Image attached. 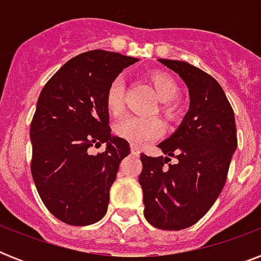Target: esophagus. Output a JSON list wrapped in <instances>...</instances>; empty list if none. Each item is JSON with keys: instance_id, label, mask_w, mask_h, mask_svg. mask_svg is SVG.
Segmentation results:
<instances>
[{"instance_id": "34e87169", "label": "esophagus", "mask_w": 261, "mask_h": 261, "mask_svg": "<svg viewBox=\"0 0 261 261\" xmlns=\"http://www.w3.org/2000/svg\"><path fill=\"white\" fill-rule=\"evenodd\" d=\"M139 153H141V149L137 145H131V154L139 155Z\"/></svg>"}]
</instances>
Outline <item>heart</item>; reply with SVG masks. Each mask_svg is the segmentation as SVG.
I'll list each match as a JSON object with an SVG mask.
<instances>
[{
    "mask_svg": "<svg viewBox=\"0 0 261 261\" xmlns=\"http://www.w3.org/2000/svg\"><path fill=\"white\" fill-rule=\"evenodd\" d=\"M150 83L154 88L155 96L160 101L164 102L163 111L167 115H173L176 107L172 101L177 97L178 87L172 77L164 73H155L150 77ZM107 110L111 115L119 116L124 107V81L116 79L111 84L106 96ZM161 123L154 118H141V116H126L119 120L114 127L115 134L126 139L133 145H143L155 135L161 133Z\"/></svg>",
    "mask_w": 261,
    "mask_h": 261,
    "instance_id": "obj_1",
    "label": "heart"
}]
</instances>
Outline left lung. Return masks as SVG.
<instances>
[{"mask_svg": "<svg viewBox=\"0 0 261 261\" xmlns=\"http://www.w3.org/2000/svg\"><path fill=\"white\" fill-rule=\"evenodd\" d=\"M159 62L184 81L190 107L177 130L159 143L165 157L141 154L143 215L151 226L181 230L198 222L218 199L237 149V130L217 80L182 61ZM169 156L178 161L169 164Z\"/></svg>", "mask_w": 261, "mask_h": 261, "instance_id": "1", "label": "left lung"}]
</instances>
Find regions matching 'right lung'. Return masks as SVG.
Listing matches in <instances>:
<instances>
[{"mask_svg": "<svg viewBox=\"0 0 261 261\" xmlns=\"http://www.w3.org/2000/svg\"><path fill=\"white\" fill-rule=\"evenodd\" d=\"M138 58L93 50L66 62L40 92L31 123V172L51 214L73 226L104 218L126 139L111 134L107 90ZM106 143V151L90 147Z\"/></svg>", "mask_w": 261, "mask_h": 261, "instance_id": "1", "label": "right lung"}]
</instances>
